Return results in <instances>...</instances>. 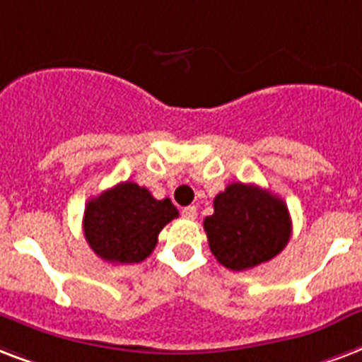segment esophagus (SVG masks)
I'll list each match as a JSON object with an SVG mask.
<instances>
[{
  "label": "esophagus",
  "mask_w": 362,
  "mask_h": 362,
  "mask_svg": "<svg viewBox=\"0 0 362 362\" xmlns=\"http://www.w3.org/2000/svg\"><path fill=\"white\" fill-rule=\"evenodd\" d=\"M181 215H183L185 219L194 221L196 215H198V211H196L194 206H189V207H183V211H181Z\"/></svg>",
  "instance_id": "34e87169"
}]
</instances>
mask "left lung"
<instances>
[{
    "label": "left lung",
    "mask_w": 362,
    "mask_h": 362,
    "mask_svg": "<svg viewBox=\"0 0 362 362\" xmlns=\"http://www.w3.org/2000/svg\"><path fill=\"white\" fill-rule=\"evenodd\" d=\"M204 219L209 249L230 270H249L279 255L291 238V215L281 198L257 185L230 183Z\"/></svg>",
    "instance_id": "8db88e82"
}]
</instances>
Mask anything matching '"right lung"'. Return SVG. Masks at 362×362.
I'll use <instances>...</instances> for the list:
<instances>
[{
  "instance_id": "add662e5",
  "label": "right lung",
  "mask_w": 362,
  "mask_h": 362,
  "mask_svg": "<svg viewBox=\"0 0 362 362\" xmlns=\"http://www.w3.org/2000/svg\"><path fill=\"white\" fill-rule=\"evenodd\" d=\"M177 215L170 198L156 200L145 187L124 181L86 204L83 230L100 259L134 264L153 253L160 230Z\"/></svg>"
}]
</instances>
